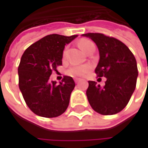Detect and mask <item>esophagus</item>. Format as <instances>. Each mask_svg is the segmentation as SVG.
Instances as JSON below:
<instances>
[{
	"instance_id": "obj_1",
	"label": "esophagus",
	"mask_w": 148,
	"mask_h": 148,
	"mask_svg": "<svg viewBox=\"0 0 148 148\" xmlns=\"http://www.w3.org/2000/svg\"><path fill=\"white\" fill-rule=\"evenodd\" d=\"M74 81H75V83H79V82L80 81V79H75Z\"/></svg>"
}]
</instances>
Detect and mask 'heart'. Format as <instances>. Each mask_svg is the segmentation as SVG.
I'll return each mask as SVG.
<instances>
[{
	"label": "heart",
	"instance_id": "1",
	"mask_svg": "<svg viewBox=\"0 0 148 148\" xmlns=\"http://www.w3.org/2000/svg\"><path fill=\"white\" fill-rule=\"evenodd\" d=\"M79 46L84 52L86 53L91 48L95 47V45L88 39H82L79 42ZM90 70V65H74L68 69L67 73L71 76H83L87 74Z\"/></svg>",
	"mask_w": 148,
	"mask_h": 148
}]
</instances>
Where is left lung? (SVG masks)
<instances>
[{
	"label": "left lung",
	"mask_w": 148,
	"mask_h": 148,
	"mask_svg": "<svg viewBox=\"0 0 148 148\" xmlns=\"http://www.w3.org/2000/svg\"><path fill=\"white\" fill-rule=\"evenodd\" d=\"M98 46L99 62L95 69L98 77H105L103 88L95 81H88V102L101 115H114L128 104L136 86L138 69L130 49L120 40L102 33H86Z\"/></svg>",
	"instance_id": "obj_1"
}]
</instances>
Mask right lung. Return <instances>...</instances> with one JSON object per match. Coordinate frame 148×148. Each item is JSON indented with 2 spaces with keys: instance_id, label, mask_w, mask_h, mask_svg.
<instances>
[{
  "instance_id": "add662e5",
  "label": "right lung",
  "mask_w": 148,
  "mask_h": 148,
  "mask_svg": "<svg viewBox=\"0 0 148 148\" xmlns=\"http://www.w3.org/2000/svg\"><path fill=\"white\" fill-rule=\"evenodd\" d=\"M77 37L50 34L29 46L18 68V87L30 110L38 116L56 117L67 110L75 86L70 76H64L59 85L50 81L52 71L62 64L65 45Z\"/></svg>"
}]
</instances>
